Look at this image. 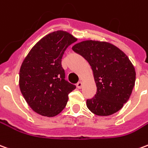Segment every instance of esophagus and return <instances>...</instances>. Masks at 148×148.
<instances>
[{"label": "esophagus", "mask_w": 148, "mask_h": 148, "mask_svg": "<svg viewBox=\"0 0 148 148\" xmlns=\"http://www.w3.org/2000/svg\"><path fill=\"white\" fill-rule=\"evenodd\" d=\"M76 86H77L78 89H81L82 87V82H78L77 84H76Z\"/></svg>", "instance_id": "1"}]
</instances>
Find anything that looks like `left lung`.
<instances>
[{"label":"left lung","mask_w":148,"mask_h":148,"mask_svg":"<svg viewBox=\"0 0 148 148\" xmlns=\"http://www.w3.org/2000/svg\"><path fill=\"white\" fill-rule=\"evenodd\" d=\"M91 66L97 91L86 106L97 115L117 112L128 101L135 86V71L127 56L112 44L85 41L72 47Z\"/></svg>","instance_id":"left-lung-1"}]
</instances>
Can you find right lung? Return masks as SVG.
<instances>
[{"label":"right lung","instance_id":"add662e5","mask_svg":"<svg viewBox=\"0 0 148 148\" xmlns=\"http://www.w3.org/2000/svg\"><path fill=\"white\" fill-rule=\"evenodd\" d=\"M77 41L58 30L46 35L32 48L21 66L19 85L25 101L35 112L53 117L66 106L75 86L67 82L62 58L68 46Z\"/></svg>","mask_w":148,"mask_h":148}]
</instances>
